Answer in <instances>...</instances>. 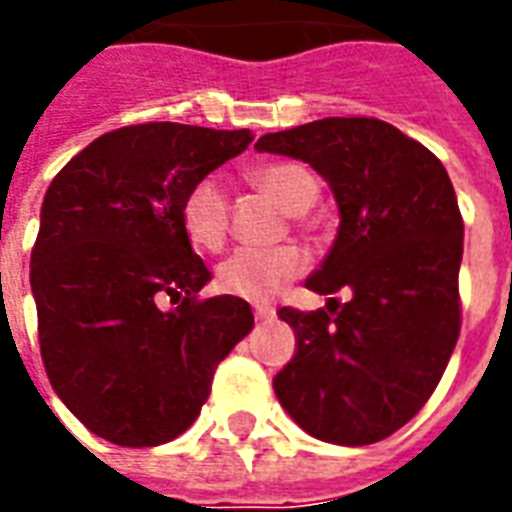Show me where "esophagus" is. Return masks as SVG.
Masks as SVG:
<instances>
[{"instance_id": "34e87169", "label": "esophagus", "mask_w": 512, "mask_h": 512, "mask_svg": "<svg viewBox=\"0 0 512 512\" xmlns=\"http://www.w3.org/2000/svg\"><path fill=\"white\" fill-rule=\"evenodd\" d=\"M274 315H277V310H274V307H268V304H255L257 321H271Z\"/></svg>"}]
</instances>
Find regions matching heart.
I'll use <instances>...</instances> for the list:
<instances>
[{
	"label": "heart",
	"instance_id": "obj_1",
	"mask_svg": "<svg viewBox=\"0 0 512 512\" xmlns=\"http://www.w3.org/2000/svg\"><path fill=\"white\" fill-rule=\"evenodd\" d=\"M257 191L277 202L290 216H299L318 197V180L299 161H263L246 172ZM180 222L194 246L219 252L230 233V197L216 178L194 180L180 202ZM307 255L296 244L271 249H235L216 268V285L235 299L268 301L288 282L307 271Z\"/></svg>",
	"mask_w": 512,
	"mask_h": 512
}]
</instances>
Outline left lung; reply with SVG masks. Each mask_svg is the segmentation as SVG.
Masks as SVG:
<instances>
[{"label": "left lung", "instance_id": "8db88e82", "mask_svg": "<svg viewBox=\"0 0 512 512\" xmlns=\"http://www.w3.org/2000/svg\"><path fill=\"white\" fill-rule=\"evenodd\" d=\"M329 180L340 230L307 288L351 290L341 312L282 307L299 351L274 378L315 439L362 447L406 425L439 386L461 334L463 216L428 147L376 117H326L257 139Z\"/></svg>", "mask_w": 512, "mask_h": 512}]
</instances>
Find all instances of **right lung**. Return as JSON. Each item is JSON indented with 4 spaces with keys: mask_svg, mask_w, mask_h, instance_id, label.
Instances as JSON below:
<instances>
[{
    "mask_svg": "<svg viewBox=\"0 0 512 512\" xmlns=\"http://www.w3.org/2000/svg\"><path fill=\"white\" fill-rule=\"evenodd\" d=\"M249 142L246 128L139 123L98 136L51 180L29 274L40 356L95 436L120 447L180 436L252 332L244 299L200 296L211 271L180 222L191 183Z\"/></svg>",
    "mask_w": 512,
    "mask_h": 512,
    "instance_id": "add662e5",
    "label": "right lung"
}]
</instances>
